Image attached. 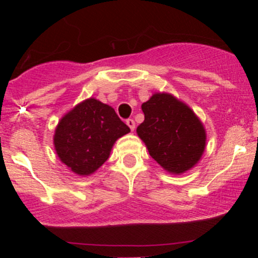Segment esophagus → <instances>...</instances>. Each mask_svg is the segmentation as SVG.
<instances>
[{
    "instance_id": "esophagus-1",
    "label": "esophagus",
    "mask_w": 258,
    "mask_h": 258,
    "mask_svg": "<svg viewBox=\"0 0 258 258\" xmlns=\"http://www.w3.org/2000/svg\"><path fill=\"white\" fill-rule=\"evenodd\" d=\"M126 123H127V126H128L130 128H131V131H135V128H136L135 121H133L132 119H128V120L126 121Z\"/></svg>"
}]
</instances>
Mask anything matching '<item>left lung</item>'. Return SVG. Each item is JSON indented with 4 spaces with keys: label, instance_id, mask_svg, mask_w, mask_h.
<instances>
[{
    "label": "left lung",
    "instance_id": "obj_1",
    "mask_svg": "<svg viewBox=\"0 0 258 258\" xmlns=\"http://www.w3.org/2000/svg\"><path fill=\"white\" fill-rule=\"evenodd\" d=\"M138 137L150 156L171 174L191 170L206 148V130L197 114L171 93L156 92L142 104Z\"/></svg>",
    "mask_w": 258,
    "mask_h": 258
}]
</instances>
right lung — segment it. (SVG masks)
<instances>
[{"label":"right lung","instance_id":"obj_1","mask_svg":"<svg viewBox=\"0 0 258 258\" xmlns=\"http://www.w3.org/2000/svg\"><path fill=\"white\" fill-rule=\"evenodd\" d=\"M128 132L130 127L110 105L88 98L61 117L53 144L59 160L72 172L87 177L104 164L115 142Z\"/></svg>","mask_w":258,"mask_h":258}]
</instances>
